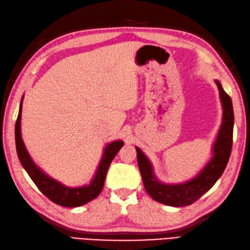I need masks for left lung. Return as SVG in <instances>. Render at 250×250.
Returning <instances> with one entry per match:
<instances>
[{
	"label": "left lung",
	"mask_w": 250,
	"mask_h": 250,
	"mask_svg": "<svg viewBox=\"0 0 250 250\" xmlns=\"http://www.w3.org/2000/svg\"><path fill=\"white\" fill-rule=\"evenodd\" d=\"M223 106V121L213 146V157L205 168L191 181L176 185L160 183L153 174L152 166L143 151L136 147L139 171L146 191L160 204L172 207H185L194 204L212 187L228 166L233 145L234 112L232 99L216 81Z\"/></svg>",
	"instance_id": "8db88e82"
}]
</instances>
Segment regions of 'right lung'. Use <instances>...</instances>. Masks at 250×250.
Listing matches in <instances>:
<instances>
[{
    "mask_svg": "<svg viewBox=\"0 0 250 250\" xmlns=\"http://www.w3.org/2000/svg\"><path fill=\"white\" fill-rule=\"evenodd\" d=\"M21 106H22V99L21 101L20 113H18L17 121L15 124V141H16V150L18 159L21 163L23 168L26 169L28 175L36 184V186L39 188V190L44 196L53 201L54 204L63 207H68V208H74V207H79L86 205L87 202L93 200L100 194L103 185H104V180L109 169L112 160L114 159L116 153L120 151V149L123 147V141L117 140L109 144L104 149V153L99 164L96 175L89 185L70 188L62 185L58 181L49 177L48 175L41 171L38 167L35 162L32 161L30 155L28 154L27 150L23 145L21 133Z\"/></svg>",
    "mask_w": 250,
    "mask_h": 250,
    "instance_id": "add662e5",
    "label": "right lung"
}]
</instances>
